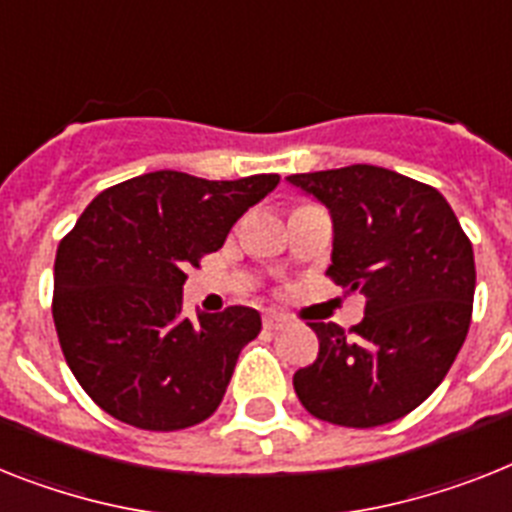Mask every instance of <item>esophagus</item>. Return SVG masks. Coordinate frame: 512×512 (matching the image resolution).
<instances>
[{
  "mask_svg": "<svg viewBox=\"0 0 512 512\" xmlns=\"http://www.w3.org/2000/svg\"><path fill=\"white\" fill-rule=\"evenodd\" d=\"M290 324V319H287L285 314H277V311H269V314H264V327L266 329H282Z\"/></svg>",
  "mask_w": 512,
  "mask_h": 512,
  "instance_id": "obj_1",
  "label": "esophagus"
}]
</instances>
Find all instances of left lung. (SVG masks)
Masks as SVG:
<instances>
[{
  "label": "left lung",
  "instance_id": "1",
  "mask_svg": "<svg viewBox=\"0 0 512 512\" xmlns=\"http://www.w3.org/2000/svg\"><path fill=\"white\" fill-rule=\"evenodd\" d=\"M287 183L327 206V274L366 295L350 335L311 322L319 356L293 387L311 416L369 429L424 403L453 366L474 308V248L445 196L400 172L350 164L290 175Z\"/></svg>",
  "mask_w": 512,
  "mask_h": 512
}]
</instances>
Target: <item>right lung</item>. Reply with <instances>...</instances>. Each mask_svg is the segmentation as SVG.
I'll return each instance as SVG.
<instances>
[{
    "instance_id": "1",
    "label": "right lung",
    "mask_w": 512,
    "mask_h": 512,
    "mask_svg": "<svg viewBox=\"0 0 512 512\" xmlns=\"http://www.w3.org/2000/svg\"><path fill=\"white\" fill-rule=\"evenodd\" d=\"M280 175L204 180L159 170L112 185L86 206L54 261V327L88 398L149 432L201 424L225 398L256 308L183 314L185 269L227 232Z\"/></svg>"
}]
</instances>
